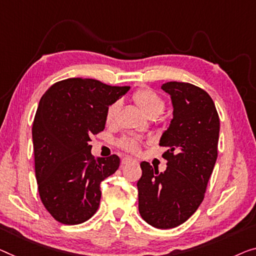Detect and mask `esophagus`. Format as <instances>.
<instances>
[{
    "label": "esophagus",
    "instance_id": "obj_1",
    "mask_svg": "<svg viewBox=\"0 0 256 256\" xmlns=\"http://www.w3.org/2000/svg\"><path fill=\"white\" fill-rule=\"evenodd\" d=\"M131 163H136V161L131 158H124L123 160H122V164H124V166L131 164Z\"/></svg>",
    "mask_w": 256,
    "mask_h": 256
}]
</instances>
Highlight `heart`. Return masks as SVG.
I'll return each mask as SVG.
<instances>
[{
    "label": "heart",
    "mask_w": 256,
    "mask_h": 256,
    "mask_svg": "<svg viewBox=\"0 0 256 256\" xmlns=\"http://www.w3.org/2000/svg\"><path fill=\"white\" fill-rule=\"evenodd\" d=\"M134 104L146 114L148 117H156L163 112L166 108V101L161 95H158L154 90L150 87L136 90L132 95ZM120 109V102L115 101L108 106L106 110V124L109 126L116 124L118 112ZM124 150L132 154H138L140 152V144L136 139H123L120 142Z\"/></svg>",
    "instance_id": "1"
}]
</instances>
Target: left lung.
Instances as JSON below:
<instances>
[{"mask_svg": "<svg viewBox=\"0 0 256 256\" xmlns=\"http://www.w3.org/2000/svg\"><path fill=\"white\" fill-rule=\"evenodd\" d=\"M162 90L171 95L174 118L160 146L166 170L158 172L141 162L138 180L139 212L152 226L172 228L186 222L204 198L217 158L220 117L207 92L190 82H169Z\"/></svg>", "mask_w": 256, "mask_h": 256, "instance_id": "8db88e82", "label": "left lung"}]
</instances>
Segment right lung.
I'll use <instances>...</instances> for the list:
<instances>
[{
	"mask_svg": "<svg viewBox=\"0 0 256 256\" xmlns=\"http://www.w3.org/2000/svg\"><path fill=\"white\" fill-rule=\"evenodd\" d=\"M128 90L68 78L41 98L32 128L36 177L40 199L57 222L76 226L96 212L101 182L116 172L120 158L95 160L90 136L104 131L108 106Z\"/></svg>",
	"mask_w": 256,
	"mask_h": 256,
	"instance_id": "1",
	"label": "right lung"
}]
</instances>
